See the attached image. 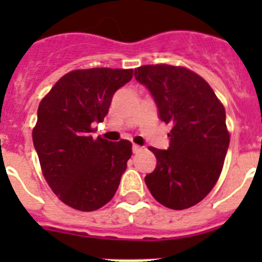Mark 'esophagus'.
Wrapping results in <instances>:
<instances>
[{
    "label": "esophagus",
    "mask_w": 262,
    "mask_h": 262,
    "mask_svg": "<svg viewBox=\"0 0 262 262\" xmlns=\"http://www.w3.org/2000/svg\"><path fill=\"white\" fill-rule=\"evenodd\" d=\"M142 151V147H140V145H136V144H134L133 145V152L134 154H139V152Z\"/></svg>",
    "instance_id": "obj_1"
}]
</instances>
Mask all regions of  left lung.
I'll list each match as a JSON object with an SVG mask.
<instances>
[{"label":"left lung","mask_w":262,"mask_h":262,"mask_svg":"<svg viewBox=\"0 0 262 262\" xmlns=\"http://www.w3.org/2000/svg\"><path fill=\"white\" fill-rule=\"evenodd\" d=\"M135 78L151 92L160 119L170 126L168 149L149 147L157 164L145 184L165 207L189 209L221 176L230 145L224 106L201 76L184 67L143 66Z\"/></svg>","instance_id":"1"}]
</instances>
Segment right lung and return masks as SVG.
<instances>
[{
	"label": "right lung",
	"instance_id": "add662e5",
	"mask_svg": "<svg viewBox=\"0 0 262 262\" xmlns=\"http://www.w3.org/2000/svg\"><path fill=\"white\" fill-rule=\"evenodd\" d=\"M133 69H77L62 76L38 107L32 142L52 191L80 211L101 209L114 196L133 155L128 140L93 139L113 96Z\"/></svg>",
	"mask_w": 262,
	"mask_h": 262
}]
</instances>
